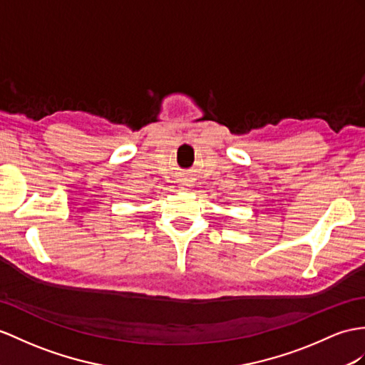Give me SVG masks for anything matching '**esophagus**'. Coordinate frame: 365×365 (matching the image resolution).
<instances>
[{
    "label": "esophagus",
    "instance_id": "34e87169",
    "mask_svg": "<svg viewBox=\"0 0 365 365\" xmlns=\"http://www.w3.org/2000/svg\"><path fill=\"white\" fill-rule=\"evenodd\" d=\"M182 182V185H190V182H189V180H185V181H181Z\"/></svg>",
    "mask_w": 365,
    "mask_h": 365
}]
</instances>
